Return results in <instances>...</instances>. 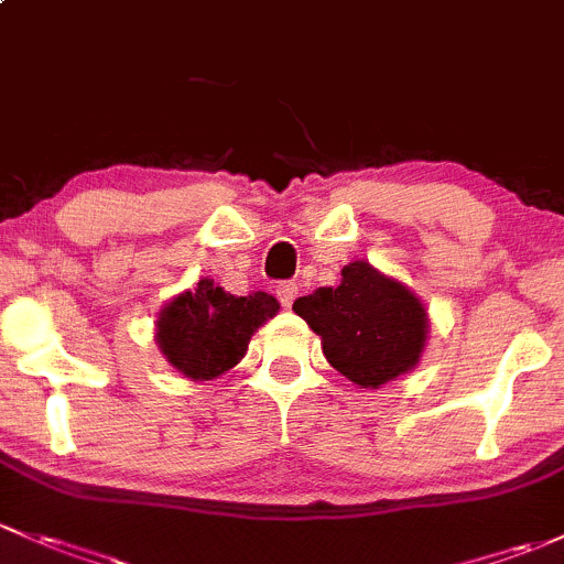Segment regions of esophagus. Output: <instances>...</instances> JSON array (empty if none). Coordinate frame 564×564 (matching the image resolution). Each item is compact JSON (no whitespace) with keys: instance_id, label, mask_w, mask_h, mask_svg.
<instances>
[{"instance_id":"esophagus-1","label":"esophagus","mask_w":564,"mask_h":564,"mask_svg":"<svg viewBox=\"0 0 564 564\" xmlns=\"http://www.w3.org/2000/svg\"><path fill=\"white\" fill-rule=\"evenodd\" d=\"M275 294H278V300H281L283 307H292V302L297 300V294H300V286L292 281H283V283H278Z\"/></svg>"}]
</instances>
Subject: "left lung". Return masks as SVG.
Wrapping results in <instances>:
<instances>
[{"label":"left lung","instance_id":"obj_1","mask_svg":"<svg viewBox=\"0 0 564 564\" xmlns=\"http://www.w3.org/2000/svg\"><path fill=\"white\" fill-rule=\"evenodd\" d=\"M340 286H324L292 311L322 337L324 357L359 389H381L422 361L430 335L424 302L367 259L340 270Z\"/></svg>","mask_w":564,"mask_h":564}]
</instances>
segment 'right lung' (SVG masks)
<instances>
[{
	"mask_svg": "<svg viewBox=\"0 0 564 564\" xmlns=\"http://www.w3.org/2000/svg\"><path fill=\"white\" fill-rule=\"evenodd\" d=\"M281 311L267 292H224L213 278L175 294L156 316V346L181 376L213 381L246 357L253 332Z\"/></svg>",
	"mask_w": 564,
	"mask_h": 564,
	"instance_id": "obj_1",
	"label": "right lung"
}]
</instances>
